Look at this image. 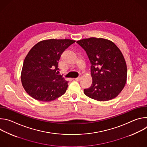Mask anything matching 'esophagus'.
<instances>
[{"mask_svg": "<svg viewBox=\"0 0 147 147\" xmlns=\"http://www.w3.org/2000/svg\"><path fill=\"white\" fill-rule=\"evenodd\" d=\"M81 79V77H77V78H75V80L76 81H80Z\"/></svg>", "mask_w": 147, "mask_h": 147, "instance_id": "1", "label": "esophagus"}]
</instances>
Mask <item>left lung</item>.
Returning a JSON list of instances; mask_svg holds the SVG:
<instances>
[{
    "mask_svg": "<svg viewBox=\"0 0 147 147\" xmlns=\"http://www.w3.org/2000/svg\"><path fill=\"white\" fill-rule=\"evenodd\" d=\"M84 49L91 63V86L85 95L98 101L112 99L121 92L127 81V69L124 57L112 41L91 37L77 41Z\"/></svg>",
    "mask_w": 147,
    "mask_h": 147,
    "instance_id": "1",
    "label": "left lung"
}]
</instances>
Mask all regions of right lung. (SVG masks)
I'll list each match as a JSON object with an SVG mask.
<instances>
[{"label": "right lung", "mask_w": 147, "mask_h": 147, "mask_svg": "<svg viewBox=\"0 0 147 147\" xmlns=\"http://www.w3.org/2000/svg\"><path fill=\"white\" fill-rule=\"evenodd\" d=\"M75 42L69 39H45L30 49L21 73L23 87L30 96L50 102L66 92L69 81L59 74L58 62L62 53Z\"/></svg>", "instance_id": "add662e5"}]
</instances>
